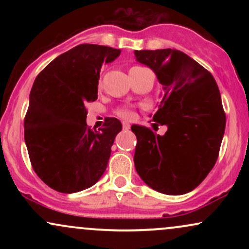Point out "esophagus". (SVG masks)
Returning <instances> with one entry per match:
<instances>
[{
    "label": "esophagus",
    "mask_w": 249,
    "mask_h": 249,
    "mask_svg": "<svg viewBox=\"0 0 249 249\" xmlns=\"http://www.w3.org/2000/svg\"><path fill=\"white\" fill-rule=\"evenodd\" d=\"M123 128H124V130L128 131L131 128V125L128 124V123H123Z\"/></svg>",
    "instance_id": "obj_1"
}]
</instances>
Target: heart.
<instances>
[{"instance_id":"1","label":"heart","mask_w":249,"mask_h":249,"mask_svg":"<svg viewBox=\"0 0 249 249\" xmlns=\"http://www.w3.org/2000/svg\"><path fill=\"white\" fill-rule=\"evenodd\" d=\"M117 116L122 117V118H130L132 116V111L130 110L128 107H121L116 111Z\"/></svg>"}]
</instances>
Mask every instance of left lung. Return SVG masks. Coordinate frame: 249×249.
I'll return each instance as SVG.
<instances>
[{
  "label": "left lung",
  "mask_w": 249,
  "mask_h": 249,
  "mask_svg": "<svg viewBox=\"0 0 249 249\" xmlns=\"http://www.w3.org/2000/svg\"><path fill=\"white\" fill-rule=\"evenodd\" d=\"M134 56L162 85L152 121L167 126L164 136L142 125L131 126L137 137V173L160 193L191 192L215 165L225 133L218 85L211 72L179 50H134Z\"/></svg>",
  "instance_id": "8db88e82"
}]
</instances>
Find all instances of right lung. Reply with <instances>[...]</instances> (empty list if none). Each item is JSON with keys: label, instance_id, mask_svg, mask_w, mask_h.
I'll return each mask as SVG.
<instances>
[{"label": "right lung", "instance_id": "obj_1", "mask_svg": "<svg viewBox=\"0 0 249 249\" xmlns=\"http://www.w3.org/2000/svg\"><path fill=\"white\" fill-rule=\"evenodd\" d=\"M119 55L105 45L79 44L56 57L34 82L24 142L34 171L58 192L91 187L107 170L122 123L107 118L101 131L91 130L85 105L98 97L102 65Z\"/></svg>", "mask_w": 249, "mask_h": 249}]
</instances>
